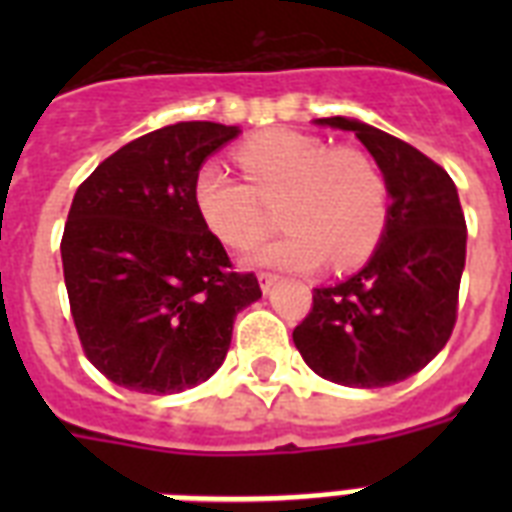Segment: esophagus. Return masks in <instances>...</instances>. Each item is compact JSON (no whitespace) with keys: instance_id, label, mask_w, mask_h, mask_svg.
<instances>
[{"instance_id":"obj_1","label":"esophagus","mask_w":512,"mask_h":512,"mask_svg":"<svg viewBox=\"0 0 512 512\" xmlns=\"http://www.w3.org/2000/svg\"><path fill=\"white\" fill-rule=\"evenodd\" d=\"M257 281H260V289H263V292H271L273 284L279 281V276L271 271H263V273H257Z\"/></svg>"}]
</instances>
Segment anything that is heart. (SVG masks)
I'll use <instances>...</instances> for the list:
<instances>
[{"label": "heart", "mask_w": 512, "mask_h": 512, "mask_svg": "<svg viewBox=\"0 0 512 512\" xmlns=\"http://www.w3.org/2000/svg\"><path fill=\"white\" fill-rule=\"evenodd\" d=\"M247 183L220 162L193 177V204L209 231L231 249H252L271 231L266 207L281 201L284 236L255 255L257 263L316 268L329 257L337 271L364 263L388 225V180L372 156L295 130H268L239 148Z\"/></svg>", "instance_id": "1"}]
</instances>
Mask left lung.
Masks as SVG:
<instances>
[{"instance_id":"left-lung-1","label":"left lung","mask_w":512,"mask_h":512,"mask_svg":"<svg viewBox=\"0 0 512 512\" xmlns=\"http://www.w3.org/2000/svg\"><path fill=\"white\" fill-rule=\"evenodd\" d=\"M353 132L388 180V225L369 263L350 279L313 289L292 332L313 372L348 388H385L428 366L452 337L465 268V215L444 167L372 124L329 116Z\"/></svg>"}]
</instances>
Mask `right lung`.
<instances>
[{
  "label": "right lung",
  "mask_w": 512,
  "mask_h": 512,
  "mask_svg": "<svg viewBox=\"0 0 512 512\" xmlns=\"http://www.w3.org/2000/svg\"><path fill=\"white\" fill-rule=\"evenodd\" d=\"M239 127L177 122L98 164L68 209L63 279L84 356L138 393L209 380L231 348L233 319L263 297L236 273L193 204V177Z\"/></svg>",
  "instance_id": "obj_1"
}]
</instances>
